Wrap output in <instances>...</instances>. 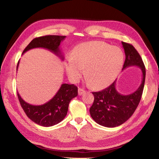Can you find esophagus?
Wrapping results in <instances>:
<instances>
[{
    "label": "esophagus",
    "instance_id": "1",
    "mask_svg": "<svg viewBox=\"0 0 159 159\" xmlns=\"http://www.w3.org/2000/svg\"><path fill=\"white\" fill-rule=\"evenodd\" d=\"M85 92V91L83 89H81V88L79 89V96H81L82 94H83Z\"/></svg>",
    "mask_w": 159,
    "mask_h": 159
}]
</instances>
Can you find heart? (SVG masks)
<instances>
[{
    "instance_id": "heart-1",
    "label": "heart",
    "mask_w": 159,
    "mask_h": 159,
    "mask_svg": "<svg viewBox=\"0 0 159 159\" xmlns=\"http://www.w3.org/2000/svg\"><path fill=\"white\" fill-rule=\"evenodd\" d=\"M124 54L116 46L102 42L84 43L78 46L67 58L66 70L73 81L82 77L85 69L88 83L93 88L100 89L109 85L120 72Z\"/></svg>"
}]
</instances>
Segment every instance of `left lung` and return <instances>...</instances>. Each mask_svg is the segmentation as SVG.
<instances>
[{
    "mask_svg": "<svg viewBox=\"0 0 159 159\" xmlns=\"http://www.w3.org/2000/svg\"><path fill=\"white\" fill-rule=\"evenodd\" d=\"M121 43L126 55L122 70L130 66L139 67L142 80L139 88L129 95L124 96L118 92L116 81L102 91L92 92L94 101L89 109L91 116L96 123L109 128L120 126L134 113L141 100L146 79V67L139 52L130 43Z\"/></svg>",
    "mask_w": 159,
    "mask_h": 159,
    "instance_id": "left-lung-1",
    "label": "left lung"
}]
</instances>
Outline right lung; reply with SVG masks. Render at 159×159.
<instances>
[{"label":"right lung","instance_id":"obj_1","mask_svg":"<svg viewBox=\"0 0 159 159\" xmlns=\"http://www.w3.org/2000/svg\"><path fill=\"white\" fill-rule=\"evenodd\" d=\"M66 36L45 35L33 39L24 50L22 54L35 48H43L56 54L62 60L63 57L59 50L61 42ZM19 61L17 65L18 70ZM20 105L30 120L45 127L52 126L61 122L66 116L70 100L78 95V87L64 83L52 98L42 105H32L26 102L17 93Z\"/></svg>","mask_w":159,"mask_h":159}]
</instances>
